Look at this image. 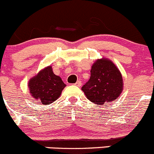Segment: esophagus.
<instances>
[{
  "instance_id": "obj_1",
  "label": "esophagus",
  "mask_w": 154,
  "mask_h": 154,
  "mask_svg": "<svg viewBox=\"0 0 154 154\" xmlns=\"http://www.w3.org/2000/svg\"><path fill=\"white\" fill-rule=\"evenodd\" d=\"M75 85H76V86H77V87H80V86L82 85L81 81H80V80H78V81H77V82H76Z\"/></svg>"
}]
</instances>
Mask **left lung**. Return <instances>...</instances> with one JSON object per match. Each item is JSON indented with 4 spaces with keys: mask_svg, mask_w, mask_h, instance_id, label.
Here are the masks:
<instances>
[{
    "mask_svg": "<svg viewBox=\"0 0 154 154\" xmlns=\"http://www.w3.org/2000/svg\"><path fill=\"white\" fill-rule=\"evenodd\" d=\"M122 89V77L119 69L111 61L102 58L93 64L90 80L81 90L89 100L103 105L117 99Z\"/></svg>",
    "mask_w": 154,
    "mask_h": 154,
    "instance_id": "left-lung-1",
    "label": "left lung"
}]
</instances>
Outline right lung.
<instances>
[{"mask_svg": "<svg viewBox=\"0 0 154 154\" xmlns=\"http://www.w3.org/2000/svg\"><path fill=\"white\" fill-rule=\"evenodd\" d=\"M65 87L61 77L53 73L51 66L42 70L29 81L31 96L44 105L54 103L59 98Z\"/></svg>", "mask_w": 154, "mask_h": 154, "instance_id": "add662e5", "label": "right lung"}]
</instances>
